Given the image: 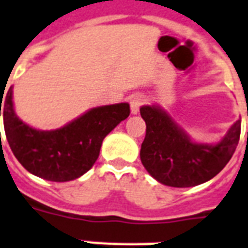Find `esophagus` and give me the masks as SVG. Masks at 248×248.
Instances as JSON below:
<instances>
[{
    "mask_svg": "<svg viewBox=\"0 0 248 248\" xmlns=\"http://www.w3.org/2000/svg\"><path fill=\"white\" fill-rule=\"evenodd\" d=\"M143 102H144V98H143V96H140V94H135V96L131 98V101H130V109H131V113L133 114H137L139 111V109H140V106L143 105Z\"/></svg>",
    "mask_w": 248,
    "mask_h": 248,
    "instance_id": "obj_1",
    "label": "esophagus"
}]
</instances>
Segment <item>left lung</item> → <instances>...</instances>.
Here are the masks:
<instances>
[{
  "instance_id": "1",
  "label": "left lung",
  "mask_w": 248,
  "mask_h": 248,
  "mask_svg": "<svg viewBox=\"0 0 248 248\" xmlns=\"http://www.w3.org/2000/svg\"><path fill=\"white\" fill-rule=\"evenodd\" d=\"M140 115L146 122L142 164L159 183L175 188L202 184L218 175L232 159L241 137V119L221 142L205 144L193 142L160 106H142Z\"/></svg>"
}]
</instances>
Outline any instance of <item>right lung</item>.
Wrapping results in <instances>:
<instances>
[{
  "label": "right lung",
  "instance_id": "add662e5",
  "mask_svg": "<svg viewBox=\"0 0 248 248\" xmlns=\"http://www.w3.org/2000/svg\"><path fill=\"white\" fill-rule=\"evenodd\" d=\"M3 96L1 93V98ZM1 114L9 146L22 166L45 180L63 183L91 170L104 138L130 115V105L121 102L93 108L60 129L45 131L32 129L16 117L10 87L5 100H0Z\"/></svg>",
  "mask_w": 248,
  "mask_h": 248
}]
</instances>
